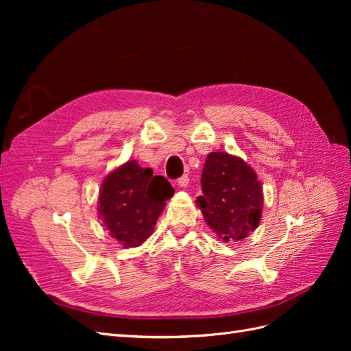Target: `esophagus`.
I'll use <instances>...</instances> for the list:
<instances>
[{
    "instance_id": "1",
    "label": "esophagus",
    "mask_w": 351,
    "mask_h": 351,
    "mask_svg": "<svg viewBox=\"0 0 351 351\" xmlns=\"http://www.w3.org/2000/svg\"><path fill=\"white\" fill-rule=\"evenodd\" d=\"M187 184H189V176L187 174L182 176V177L177 180V186L178 187H187Z\"/></svg>"
}]
</instances>
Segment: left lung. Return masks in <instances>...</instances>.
Here are the masks:
<instances>
[{
  "mask_svg": "<svg viewBox=\"0 0 351 351\" xmlns=\"http://www.w3.org/2000/svg\"><path fill=\"white\" fill-rule=\"evenodd\" d=\"M200 183L204 195L196 199V205L219 240L240 241L258 228L263 192L246 161L227 152H210Z\"/></svg>",
  "mask_w": 351,
  "mask_h": 351,
  "instance_id": "8db88e82",
  "label": "left lung"
}]
</instances>
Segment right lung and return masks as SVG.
<instances>
[{"instance_id":"obj_1","label":"right lung","mask_w":351,"mask_h":351,"mask_svg":"<svg viewBox=\"0 0 351 351\" xmlns=\"http://www.w3.org/2000/svg\"><path fill=\"white\" fill-rule=\"evenodd\" d=\"M173 186L130 159L104 178L98 212L102 226L123 247H137L154 232Z\"/></svg>"}]
</instances>
